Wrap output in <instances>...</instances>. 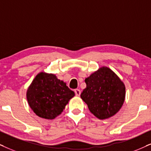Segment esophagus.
I'll list each match as a JSON object with an SVG mask.
<instances>
[{
  "label": "esophagus",
  "instance_id": "esophagus-1",
  "mask_svg": "<svg viewBox=\"0 0 151 151\" xmlns=\"http://www.w3.org/2000/svg\"><path fill=\"white\" fill-rule=\"evenodd\" d=\"M74 93H75V95L77 96H79L80 94H81V91L79 89H75L74 90Z\"/></svg>",
  "mask_w": 151,
  "mask_h": 151
}]
</instances>
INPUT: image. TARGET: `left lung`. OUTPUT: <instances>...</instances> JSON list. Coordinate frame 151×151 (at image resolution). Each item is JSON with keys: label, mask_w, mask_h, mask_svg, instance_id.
Listing matches in <instances>:
<instances>
[{"label": "left lung", "mask_w": 151, "mask_h": 151, "mask_svg": "<svg viewBox=\"0 0 151 151\" xmlns=\"http://www.w3.org/2000/svg\"><path fill=\"white\" fill-rule=\"evenodd\" d=\"M86 88L81 98L90 111L99 119H106L117 113L125 98L123 82L107 67H102L85 79Z\"/></svg>", "instance_id": "8db88e82"}]
</instances>
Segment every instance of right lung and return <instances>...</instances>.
I'll use <instances>...</instances> for the list:
<instances>
[{
  "label": "right lung",
  "mask_w": 151,
  "mask_h": 151,
  "mask_svg": "<svg viewBox=\"0 0 151 151\" xmlns=\"http://www.w3.org/2000/svg\"><path fill=\"white\" fill-rule=\"evenodd\" d=\"M74 96V91L66 83L55 74L43 72L37 74L26 93L28 104L34 113L49 120L60 115Z\"/></svg>",
  "instance_id": "obj_1"
}]
</instances>
